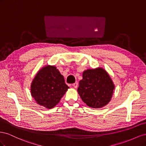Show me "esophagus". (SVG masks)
I'll list each match as a JSON object with an SVG mask.
<instances>
[{"label": "esophagus", "mask_w": 146, "mask_h": 146, "mask_svg": "<svg viewBox=\"0 0 146 146\" xmlns=\"http://www.w3.org/2000/svg\"><path fill=\"white\" fill-rule=\"evenodd\" d=\"M72 86H74V88H77L78 87V82H76L72 84Z\"/></svg>", "instance_id": "1"}]
</instances>
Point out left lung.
I'll list each match as a JSON object with an SVG mask.
<instances>
[{"mask_svg": "<svg viewBox=\"0 0 146 146\" xmlns=\"http://www.w3.org/2000/svg\"><path fill=\"white\" fill-rule=\"evenodd\" d=\"M77 91L83 102L92 108L107 105L115 88L108 72L102 68H98L84 70Z\"/></svg>", "mask_w": 146, "mask_h": 146, "instance_id": "left-lung-1", "label": "left lung"}]
</instances>
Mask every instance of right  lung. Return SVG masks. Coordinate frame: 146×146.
<instances>
[{
	"instance_id": "right-lung-1",
	"label": "right lung",
	"mask_w": 146,
	"mask_h": 146,
	"mask_svg": "<svg viewBox=\"0 0 146 146\" xmlns=\"http://www.w3.org/2000/svg\"><path fill=\"white\" fill-rule=\"evenodd\" d=\"M69 88L56 66L47 65L39 69L34 77L30 92L38 105L51 109L59 103Z\"/></svg>"
}]
</instances>
